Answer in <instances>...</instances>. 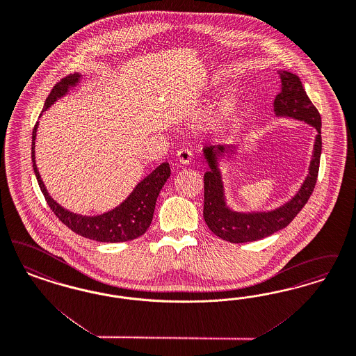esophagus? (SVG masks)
<instances>
[{
	"mask_svg": "<svg viewBox=\"0 0 356 356\" xmlns=\"http://www.w3.org/2000/svg\"><path fill=\"white\" fill-rule=\"evenodd\" d=\"M176 160L180 165H186L192 160V151L189 148H181L176 154Z\"/></svg>",
	"mask_w": 356,
	"mask_h": 356,
	"instance_id": "obj_1",
	"label": "esophagus"
}]
</instances>
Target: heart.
Segmentation results:
<instances>
[{
  "label": "heart",
  "mask_w": 356,
  "mask_h": 356,
  "mask_svg": "<svg viewBox=\"0 0 356 356\" xmlns=\"http://www.w3.org/2000/svg\"><path fill=\"white\" fill-rule=\"evenodd\" d=\"M233 111V104L230 98H223L211 111H209L207 122L209 127H217L225 122Z\"/></svg>",
  "instance_id": "1"
}]
</instances>
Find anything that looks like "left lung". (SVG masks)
<instances>
[{"mask_svg": "<svg viewBox=\"0 0 356 356\" xmlns=\"http://www.w3.org/2000/svg\"><path fill=\"white\" fill-rule=\"evenodd\" d=\"M277 74L282 90L273 101L275 114L279 117H292L294 120L304 121L318 131L309 175L297 195L280 208L264 213H238L226 207L221 171L218 168L220 156H223L226 151L234 154L236 147H225L220 145L204 148V156L210 168L204 175V220L213 233L232 243L259 241L286 227L305 207L317 183L322 151L321 115L310 98L307 97L297 74L288 71H277Z\"/></svg>", "mask_w": 356, "mask_h": 356, "instance_id": "left-lung-1", "label": "left lung"}]
</instances>
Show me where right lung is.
Here are the masks:
<instances>
[{
  "label": "right lung",
  "mask_w": 356,
  "mask_h": 356,
  "mask_svg": "<svg viewBox=\"0 0 356 356\" xmlns=\"http://www.w3.org/2000/svg\"><path fill=\"white\" fill-rule=\"evenodd\" d=\"M80 80V74H74L62 79V81L56 83L49 92V97L44 102L43 111H47L49 106L59 98L67 95L71 86H74ZM38 122L33 130V145H31V159L33 168L37 176L38 184L46 198L49 208L60 221L81 236L96 242H127L143 235L147 232L154 210L156 205V198L159 196L160 189L165 184L167 179L171 176V168L168 163H161L158 168H155L148 176H146L134 191L130 193L117 208L109 210L99 216H80L72 213L60 207L52 197L49 196L46 186L43 184L40 175L35 164V139H37Z\"/></svg>",
  "instance_id": "add662e5"
}]
</instances>
